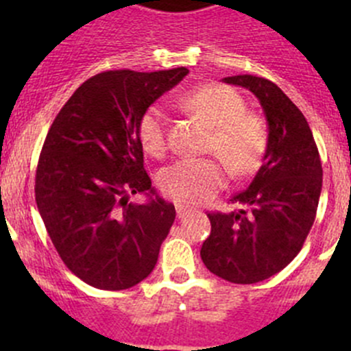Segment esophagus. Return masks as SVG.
<instances>
[{
    "mask_svg": "<svg viewBox=\"0 0 351 351\" xmlns=\"http://www.w3.org/2000/svg\"><path fill=\"white\" fill-rule=\"evenodd\" d=\"M190 212H192V208H189L186 205H176V215H178V219H185Z\"/></svg>",
    "mask_w": 351,
    "mask_h": 351,
    "instance_id": "obj_1",
    "label": "esophagus"
}]
</instances>
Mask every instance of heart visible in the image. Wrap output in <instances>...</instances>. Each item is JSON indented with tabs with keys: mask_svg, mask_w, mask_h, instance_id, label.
Returning <instances> with one entry per match:
<instances>
[{
	"mask_svg": "<svg viewBox=\"0 0 351 351\" xmlns=\"http://www.w3.org/2000/svg\"><path fill=\"white\" fill-rule=\"evenodd\" d=\"M180 107L210 129L205 147L221 158L232 176L243 178L260 168L268 149V130L260 117L246 112L241 95L222 84H204L180 98ZM137 137L149 156L165 153L166 117L161 108L149 107L141 115ZM224 183V166L214 158L178 159L159 176L165 195L186 205L210 200Z\"/></svg>",
	"mask_w": 351,
	"mask_h": 351,
	"instance_id": "heart-1",
	"label": "heart"
}]
</instances>
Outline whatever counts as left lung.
<instances>
[{
  "instance_id": "left-lung-1",
  "label": "left lung",
  "mask_w": 351,
  "mask_h": 351,
  "mask_svg": "<svg viewBox=\"0 0 351 351\" xmlns=\"http://www.w3.org/2000/svg\"><path fill=\"white\" fill-rule=\"evenodd\" d=\"M222 81L260 100L268 149L250 186L229 200L241 208L207 214L212 229L200 256L224 280L256 284L284 270L302 247L316 219L323 168L306 117L277 84L251 74Z\"/></svg>"
}]
</instances>
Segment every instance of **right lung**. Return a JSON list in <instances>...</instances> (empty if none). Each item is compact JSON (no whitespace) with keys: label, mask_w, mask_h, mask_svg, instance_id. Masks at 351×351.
Instances as JSON below:
<instances>
[{"label":"right lung","mask_w":351,"mask_h":351,"mask_svg":"<svg viewBox=\"0 0 351 351\" xmlns=\"http://www.w3.org/2000/svg\"><path fill=\"white\" fill-rule=\"evenodd\" d=\"M186 74L105 71L74 91L49 129L35 202L61 260L88 285L130 289L156 267L176 212L151 185L137 123ZM136 193L146 204L128 202Z\"/></svg>","instance_id":"add662e5"}]
</instances>
